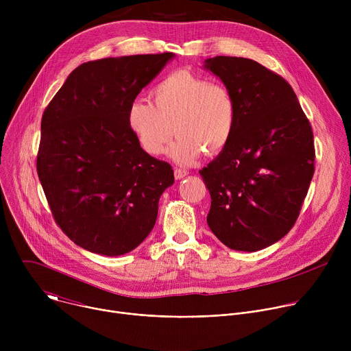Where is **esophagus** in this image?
Listing matches in <instances>:
<instances>
[{"mask_svg":"<svg viewBox=\"0 0 351 351\" xmlns=\"http://www.w3.org/2000/svg\"><path fill=\"white\" fill-rule=\"evenodd\" d=\"M187 175H189V172H187L186 169H182V168H176V169H175V179H178V180L183 179V178L187 176Z\"/></svg>","mask_w":351,"mask_h":351,"instance_id":"34e87169","label":"esophagus"}]
</instances>
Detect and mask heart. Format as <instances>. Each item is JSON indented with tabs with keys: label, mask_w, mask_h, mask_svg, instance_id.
<instances>
[{
	"label": "heart",
	"mask_w": 351,
	"mask_h": 351,
	"mask_svg": "<svg viewBox=\"0 0 351 351\" xmlns=\"http://www.w3.org/2000/svg\"><path fill=\"white\" fill-rule=\"evenodd\" d=\"M153 103L136 98L128 123L145 153L162 154L175 133L169 156L191 165L204 152L217 154L228 145L236 125V103L228 87L189 71H176L152 90Z\"/></svg>",
	"instance_id": "heart-1"
}]
</instances>
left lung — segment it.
Returning <instances> with one entry per match:
<instances>
[{
    "mask_svg": "<svg viewBox=\"0 0 351 351\" xmlns=\"http://www.w3.org/2000/svg\"><path fill=\"white\" fill-rule=\"evenodd\" d=\"M236 103L228 145L199 171L211 195L207 223L229 248L258 252L298 218L314 175V134L291 86L240 57L206 60Z\"/></svg>",
    "mask_w": 351,
    "mask_h": 351,
    "instance_id": "8db88e82",
    "label": "left lung"
}]
</instances>
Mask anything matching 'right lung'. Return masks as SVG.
<instances>
[{
	"instance_id": "1",
	"label": "right lung",
	"mask_w": 351,
	"mask_h": 351,
	"mask_svg": "<svg viewBox=\"0 0 351 351\" xmlns=\"http://www.w3.org/2000/svg\"><path fill=\"white\" fill-rule=\"evenodd\" d=\"M172 53L84 62L41 118L37 173L53 217L77 245L117 257L152 232L173 169L147 154L128 123L143 87Z\"/></svg>"
}]
</instances>
